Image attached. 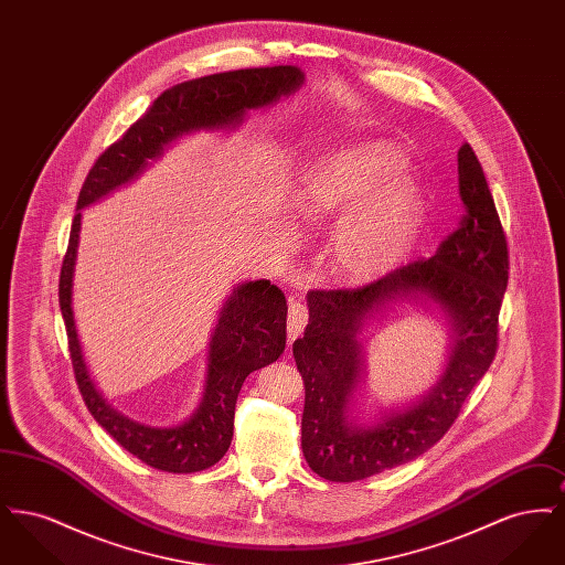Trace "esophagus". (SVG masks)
Segmentation results:
<instances>
[{
	"mask_svg": "<svg viewBox=\"0 0 565 565\" xmlns=\"http://www.w3.org/2000/svg\"><path fill=\"white\" fill-rule=\"evenodd\" d=\"M307 307L302 302H290V313H288V341L292 343L296 337H300L305 323H307Z\"/></svg>",
	"mask_w": 565,
	"mask_h": 565,
	"instance_id": "obj_1",
	"label": "esophagus"
}]
</instances>
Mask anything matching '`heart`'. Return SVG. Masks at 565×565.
I'll return each instance as SVG.
<instances>
[{"mask_svg": "<svg viewBox=\"0 0 565 565\" xmlns=\"http://www.w3.org/2000/svg\"><path fill=\"white\" fill-rule=\"evenodd\" d=\"M404 169L403 150L375 139L341 148L298 173L288 207L307 224L340 215L328 247L343 279H379L396 269L417 243L426 203Z\"/></svg>", "mask_w": 565, "mask_h": 565, "instance_id": "heart-1", "label": "heart"}]
</instances>
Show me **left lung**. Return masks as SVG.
I'll list each match as a JSON object with an SVG mask.
<instances>
[{"label": "left lung", "instance_id": "8db88e82", "mask_svg": "<svg viewBox=\"0 0 565 565\" xmlns=\"http://www.w3.org/2000/svg\"><path fill=\"white\" fill-rule=\"evenodd\" d=\"M461 226L419 263L358 290L309 292V323L292 345L305 383L302 456L326 481L351 483L426 454L451 428L498 350L509 247L475 150H457ZM401 303L440 312L450 326L446 369L431 390L364 420L354 394L365 380L367 326Z\"/></svg>", "mask_w": 565, "mask_h": 565}]
</instances>
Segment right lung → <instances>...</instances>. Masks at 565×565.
Wrapping results in <instances>:
<instances>
[{
	"label": "right lung",
	"instance_id": "1",
	"mask_svg": "<svg viewBox=\"0 0 565 565\" xmlns=\"http://www.w3.org/2000/svg\"><path fill=\"white\" fill-rule=\"evenodd\" d=\"M305 74L296 65L224 72L182 82L150 106L97 159L82 184L70 245L58 279V305L82 398L95 422L143 463L173 475L199 472L220 461L233 440L235 404L245 376L275 362L286 348L288 305L269 279L242 281L222 302L210 348L201 403L175 426H148L116 411L88 373L74 318V273L82 210L137 180L178 139L199 131L231 134L252 109H265L296 93Z\"/></svg>",
	"mask_w": 565,
	"mask_h": 565
}]
</instances>
